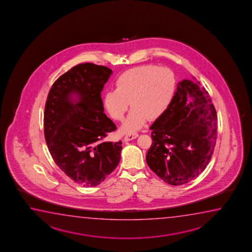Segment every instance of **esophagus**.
Segmentation results:
<instances>
[{
    "mask_svg": "<svg viewBox=\"0 0 252 252\" xmlns=\"http://www.w3.org/2000/svg\"><path fill=\"white\" fill-rule=\"evenodd\" d=\"M138 136H139V134H138V133H136V132H134V133H130V134H127V135L125 137V141H129V140H133V139H136Z\"/></svg>",
    "mask_w": 252,
    "mask_h": 252,
    "instance_id": "34e87169",
    "label": "esophagus"
}]
</instances>
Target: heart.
<instances>
[{
	"instance_id": "obj_1",
	"label": "heart",
	"mask_w": 252,
	"mask_h": 252,
	"mask_svg": "<svg viewBox=\"0 0 252 252\" xmlns=\"http://www.w3.org/2000/svg\"><path fill=\"white\" fill-rule=\"evenodd\" d=\"M116 89L108 90L103 105L112 120L122 121L130 102L132 111L121 130L134 132L143 127L148 119H158L171 105L176 89V78L167 67L144 64L126 70L115 80Z\"/></svg>"
}]
</instances>
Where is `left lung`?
<instances>
[{
    "instance_id": "left-lung-1",
    "label": "left lung",
    "mask_w": 252,
    "mask_h": 252,
    "mask_svg": "<svg viewBox=\"0 0 252 252\" xmlns=\"http://www.w3.org/2000/svg\"><path fill=\"white\" fill-rule=\"evenodd\" d=\"M200 82H179L174 98L150 126L147 165L168 184L182 185L205 169L217 141V112Z\"/></svg>"
}]
</instances>
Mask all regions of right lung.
I'll use <instances>...</instances> for the list:
<instances>
[{
    "label": "right lung",
    "mask_w": 252,
    "mask_h": 252,
    "mask_svg": "<svg viewBox=\"0 0 252 252\" xmlns=\"http://www.w3.org/2000/svg\"><path fill=\"white\" fill-rule=\"evenodd\" d=\"M112 73L105 66L80 63L55 81L47 97L43 126L49 151L82 186H97L120 163L121 141L104 140L116 130L101 98Z\"/></svg>",
    "instance_id": "1"
}]
</instances>
